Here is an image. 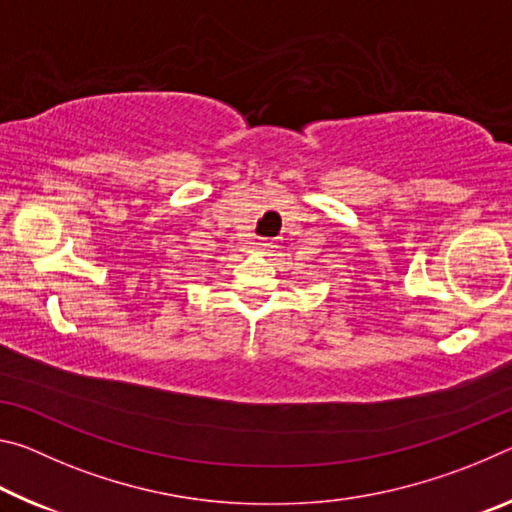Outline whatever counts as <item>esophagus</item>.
<instances>
[{"instance_id": "esophagus-1", "label": "esophagus", "mask_w": 512, "mask_h": 512, "mask_svg": "<svg viewBox=\"0 0 512 512\" xmlns=\"http://www.w3.org/2000/svg\"><path fill=\"white\" fill-rule=\"evenodd\" d=\"M257 248H259V250H268V248H271V241H268V239H259V241H257Z\"/></svg>"}]
</instances>
